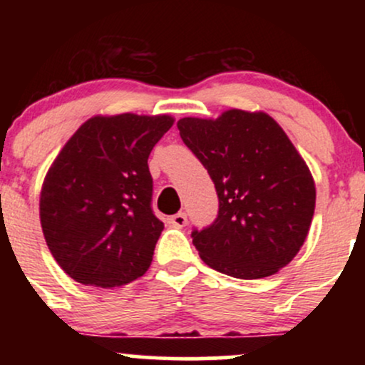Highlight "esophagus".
<instances>
[{"mask_svg": "<svg viewBox=\"0 0 365 365\" xmlns=\"http://www.w3.org/2000/svg\"><path fill=\"white\" fill-rule=\"evenodd\" d=\"M187 223L188 220L185 212H178V215L170 217V225L175 226V228H183V226H187Z\"/></svg>", "mask_w": 365, "mask_h": 365, "instance_id": "1", "label": "esophagus"}]
</instances>
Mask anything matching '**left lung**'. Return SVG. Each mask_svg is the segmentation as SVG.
I'll return each mask as SVG.
<instances>
[{"mask_svg":"<svg viewBox=\"0 0 365 365\" xmlns=\"http://www.w3.org/2000/svg\"><path fill=\"white\" fill-rule=\"evenodd\" d=\"M177 127L220 200L216 220L192 230L200 259L240 279L278 273L304 245L316 207L312 175L287 133L266 113L242 110Z\"/></svg>","mask_w":365,"mask_h":365,"instance_id":"left-lung-1","label":"left lung"}]
</instances>
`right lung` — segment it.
<instances>
[{
	"label": "right lung",
	"instance_id": "add662e5",
	"mask_svg": "<svg viewBox=\"0 0 365 365\" xmlns=\"http://www.w3.org/2000/svg\"><path fill=\"white\" fill-rule=\"evenodd\" d=\"M170 116L123 113L87 120L46 175L41 226L70 278L120 287L149 269L163 225L153 211L148 159Z\"/></svg>",
	"mask_w": 365,
	"mask_h": 365
}]
</instances>
